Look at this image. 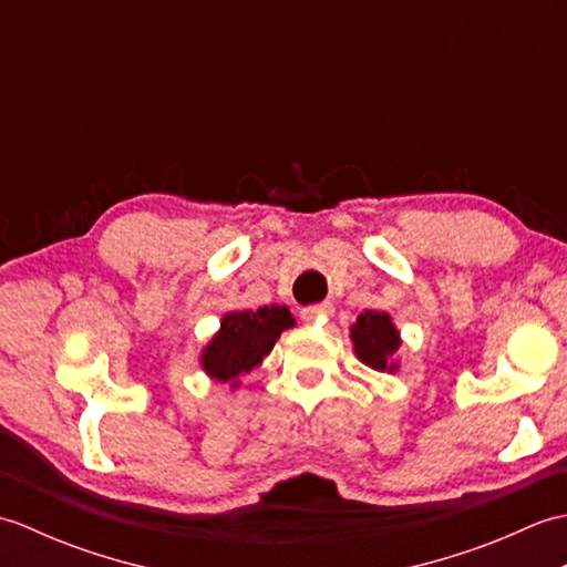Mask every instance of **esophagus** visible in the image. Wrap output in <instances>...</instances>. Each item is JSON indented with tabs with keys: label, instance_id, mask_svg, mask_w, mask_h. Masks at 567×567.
I'll return each instance as SVG.
<instances>
[{
	"label": "esophagus",
	"instance_id": "34e87169",
	"mask_svg": "<svg viewBox=\"0 0 567 567\" xmlns=\"http://www.w3.org/2000/svg\"><path fill=\"white\" fill-rule=\"evenodd\" d=\"M333 315V307L331 305H315V307H307L302 309V319L305 321H321V319H329Z\"/></svg>",
	"mask_w": 567,
	"mask_h": 567
}]
</instances>
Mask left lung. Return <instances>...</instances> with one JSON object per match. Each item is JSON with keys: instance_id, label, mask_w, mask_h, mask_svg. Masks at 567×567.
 I'll use <instances>...</instances> for the list:
<instances>
[{"instance_id": "obj_1", "label": "left lung", "mask_w": 567, "mask_h": 567, "mask_svg": "<svg viewBox=\"0 0 567 567\" xmlns=\"http://www.w3.org/2000/svg\"><path fill=\"white\" fill-rule=\"evenodd\" d=\"M351 341L353 353L358 355L360 363H365L378 372L400 370L396 351L402 346V336L396 331L388 311L365 309L351 327Z\"/></svg>"}]
</instances>
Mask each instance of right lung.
I'll return each mask as SVG.
<instances>
[{
    "instance_id": "1",
    "label": "right lung",
    "mask_w": 567,
    "mask_h": 567,
    "mask_svg": "<svg viewBox=\"0 0 567 567\" xmlns=\"http://www.w3.org/2000/svg\"><path fill=\"white\" fill-rule=\"evenodd\" d=\"M295 327L292 311L280 305L228 311L212 341L202 348L199 365L214 382L238 388V380L262 363L280 333Z\"/></svg>"
}]
</instances>
